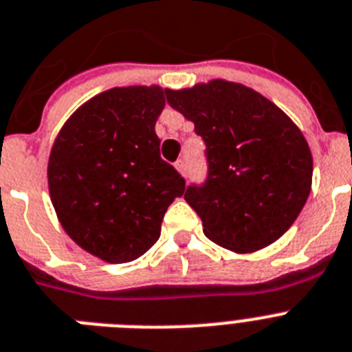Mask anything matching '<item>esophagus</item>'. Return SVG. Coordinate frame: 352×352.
Instances as JSON below:
<instances>
[{
  "mask_svg": "<svg viewBox=\"0 0 352 352\" xmlns=\"http://www.w3.org/2000/svg\"><path fill=\"white\" fill-rule=\"evenodd\" d=\"M174 165H176V169H178L182 174L187 173V162H185V158H179V160L176 162Z\"/></svg>",
  "mask_w": 352,
  "mask_h": 352,
  "instance_id": "obj_1",
  "label": "esophagus"
}]
</instances>
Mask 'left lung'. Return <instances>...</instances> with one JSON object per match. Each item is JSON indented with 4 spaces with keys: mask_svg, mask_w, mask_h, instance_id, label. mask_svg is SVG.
Returning <instances> with one entry per match:
<instances>
[{
    "mask_svg": "<svg viewBox=\"0 0 352 352\" xmlns=\"http://www.w3.org/2000/svg\"><path fill=\"white\" fill-rule=\"evenodd\" d=\"M165 96L206 146V179L185 192L205 235L235 253L276 242L310 196L314 160L299 128L240 83L213 80Z\"/></svg>",
    "mask_w": 352,
    "mask_h": 352,
    "instance_id": "1",
    "label": "left lung"
}]
</instances>
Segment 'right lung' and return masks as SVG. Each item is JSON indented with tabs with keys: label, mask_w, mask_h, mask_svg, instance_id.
<instances>
[{
	"label": "right lung",
	"mask_w": 352,
	"mask_h": 352,
	"mask_svg": "<svg viewBox=\"0 0 352 352\" xmlns=\"http://www.w3.org/2000/svg\"><path fill=\"white\" fill-rule=\"evenodd\" d=\"M160 87H119L80 107L60 130L47 164L55 212L67 235L110 263L142 256L185 178L162 160L155 133Z\"/></svg>",
	"instance_id": "add662e5"
}]
</instances>
